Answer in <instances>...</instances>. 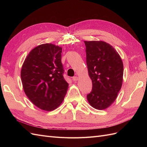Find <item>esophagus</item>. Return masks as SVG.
I'll return each instance as SVG.
<instances>
[{
  "label": "esophagus",
  "mask_w": 147,
  "mask_h": 147,
  "mask_svg": "<svg viewBox=\"0 0 147 147\" xmlns=\"http://www.w3.org/2000/svg\"><path fill=\"white\" fill-rule=\"evenodd\" d=\"M72 80H74V82H76V81H77L78 80V77H77V76L74 77H73V78H72Z\"/></svg>",
  "instance_id": "1"
}]
</instances>
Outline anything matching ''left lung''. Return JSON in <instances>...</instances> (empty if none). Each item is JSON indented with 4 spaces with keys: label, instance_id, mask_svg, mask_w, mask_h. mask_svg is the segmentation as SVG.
Returning <instances> with one entry per match:
<instances>
[{
    "label": "left lung",
    "instance_id": "8db88e82",
    "mask_svg": "<svg viewBox=\"0 0 147 147\" xmlns=\"http://www.w3.org/2000/svg\"><path fill=\"white\" fill-rule=\"evenodd\" d=\"M86 64L92 83L87 95L90 104L97 110L108 108L117 99L123 83V64L118 52L103 41H84Z\"/></svg>",
    "mask_w": 147,
    "mask_h": 147
}]
</instances>
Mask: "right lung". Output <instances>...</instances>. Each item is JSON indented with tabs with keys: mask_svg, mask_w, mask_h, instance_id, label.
Instances as JSON below:
<instances>
[{
	"mask_svg": "<svg viewBox=\"0 0 147 147\" xmlns=\"http://www.w3.org/2000/svg\"><path fill=\"white\" fill-rule=\"evenodd\" d=\"M62 48L51 43L30 51L22 66L21 77L25 94L43 110L52 111L61 104L69 84L63 77Z\"/></svg>",
	"mask_w": 147,
	"mask_h": 147,
	"instance_id": "1",
	"label": "right lung"
}]
</instances>
